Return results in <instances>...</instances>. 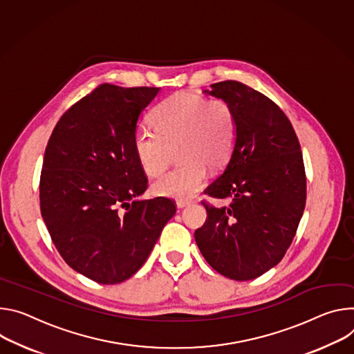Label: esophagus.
Listing matches in <instances>:
<instances>
[{"mask_svg":"<svg viewBox=\"0 0 354 354\" xmlns=\"http://www.w3.org/2000/svg\"><path fill=\"white\" fill-rule=\"evenodd\" d=\"M176 204H177L178 208H185V207L191 205V201H188V200H178Z\"/></svg>","mask_w":354,"mask_h":354,"instance_id":"1","label":"esophagus"}]
</instances>
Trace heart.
<instances>
[{
  "instance_id": "b5f03b06",
  "label": "heart",
  "mask_w": 354,
  "mask_h": 354,
  "mask_svg": "<svg viewBox=\"0 0 354 354\" xmlns=\"http://www.w3.org/2000/svg\"><path fill=\"white\" fill-rule=\"evenodd\" d=\"M154 131L140 128L133 149L147 177H159L169 165L171 150L181 162L157 180L153 191L173 200H189L207 178V165L219 169L227 163L238 136L233 108L221 98L174 94L151 112Z\"/></svg>"
}]
</instances>
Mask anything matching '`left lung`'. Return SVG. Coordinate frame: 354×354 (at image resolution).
<instances>
[{"label":"left lung","mask_w":354,"mask_h":354,"mask_svg":"<svg viewBox=\"0 0 354 354\" xmlns=\"http://www.w3.org/2000/svg\"><path fill=\"white\" fill-rule=\"evenodd\" d=\"M205 93L233 108L238 136L225 170L204 191L229 205L203 203L208 218L194 236L214 270L248 281L277 266L295 236L306 200L302 151L290 120L264 94L233 80Z\"/></svg>","instance_id":"obj_1"}]
</instances>
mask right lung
Instances as JSON below:
<instances>
[{
  "mask_svg": "<svg viewBox=\"0 0 354 354\" xmlns=\"http://www.w3.org/2000/svg\"><path fill=\"white\" fill-rule=\"evenodd\" d=\"M156 87L101 84L70 106L48 142L39 184L41 214L63 260L100 284H120L143 266L171 200H136L147 188L133 136Z\"/></svg>",
  "mask_w": 354,
  "mask_h": 354,
  "instance_id": "obj_1",
  "label": "right lung"
}]
</instances>
